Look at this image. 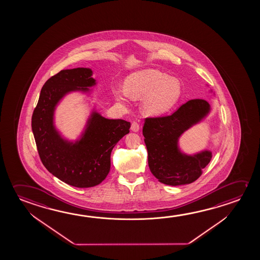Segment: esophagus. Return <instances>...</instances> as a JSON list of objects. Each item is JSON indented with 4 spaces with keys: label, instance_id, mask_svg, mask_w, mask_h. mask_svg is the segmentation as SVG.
Listing matches in <instances>:
<instances>
[{
    "label": "esophagus",
    "instance_id": "esophagus-1",
    "mask_svg": "<svg viewBox=\"0 0 260 260\" xmlns=\"http://www.w3.org/2000/svg\"><path fill=\"white\" fill-rule=\"evenodd\" d=\"M131 128H132V132H139V129H140V124L138 123L137 121H133L132 123V127H131Z\"/></svg>",
    "mask_w": 260,
    "mask_h": 260
}]
</instances>
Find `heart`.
Instances as JSON below:
<instances>
[{
  "label": "heart",
  "instance_id": "b5f03b06",
  "mask_svg": "<svg viewBox=\"0 0 260 260\" xmlns=\"http://www.w3.org/2000/svg\"><path fill=\"white\" fill-rule=\"evenodd\" d=\"M123 89H115L116 98L126 101L128 96L143 101V109L149 115H160L170 111L181 96V86L175 78L155 69H145L128 75Z\"/></svg>",
  "mask_w": 260,
  "mask_h": 260
}]
</instances>
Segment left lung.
Here are the masks:
<instances>
[{
    "label": "left lung",
    "instance_id": "8db88e82",
    "mask_svg": "<svg viewBox=\"0 0 260 260\" xmlns=\"http://www.w3.org/2000/svg\"><path fill=\"white\" fill-rule=\"evenodd\" d=\"M209 111L208 102L196 99L184 103L171 115L145 119L142 132L149 170L159 182L180 186L192 183L201 176L202 170L211 160V151L203 150L194 155L182 153L179 139Z\"/></svg>",
    "mask_w": 260,
    "mask_h": 260
}]
</instances>
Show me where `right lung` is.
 I'll return each instance as SVG.
<instances>
[{"label": "right lung", "mask_w": 260, "mask_h": 260, "mask_svg": "<svg viewBox=\"0 0 260 260\" xmlns=\"http://www.w3.org/2000/svg\"><path fill=\"white\" fill-rule=\"evenodd\" d=\"M89 68L62 70L48 80L41 90L31 117V128L39 156L49 172L65 183L90 187L105 179L111 169V150L128 134L131 123L109 119L93 111L81 139L73 142L56 129L53 116L57 104L69 92L89 91L96 84Z\"/></svg>", "instance_id": "obj_1"}]
</instances>
